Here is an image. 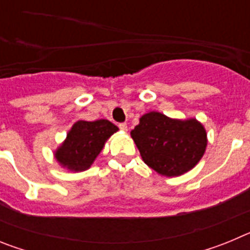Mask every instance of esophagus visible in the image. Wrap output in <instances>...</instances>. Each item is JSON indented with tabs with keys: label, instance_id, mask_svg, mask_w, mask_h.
<instances>
[{
	"label": "esophagus",
	"instance_id": "esophagus-1",
	"mask_svg": "<svg viewBox=\"0 0 250 250\" xmlns=\"http://www.w3.org/2000/svg\"><path fill=\"white\" fill-rule=\"evenodd\" d=\"M119 127H120V130H123V131H127V125L125 123L119 124Z\"/></svg>",
	"mask_w": 250,
	"mask_h": 250
}]
</instances>
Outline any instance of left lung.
I'll return each instance as SVG.
<instances>
[{"label":"left lung","mask_w":250,"mask_h":250,"mask_svg":"<svg viewBox=\"0 0 250 250\" xmlns=\"http://www.w3.org/2000/svg\"><path fill=\"white\" fill-rule=\"evenodd\" d=\"M130 135L145 164L167 178L193 169L208 145L207 130L195 118L173 119L159 111L143 115Z\"/></svg>","instance_id":"left-lung-1"}]
</instances>
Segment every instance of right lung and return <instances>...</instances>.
<instances>
[{"label": "right lung", "mask_w": 250, "mask_h": 250, "mask_svg": "<svg viewBox=\"0 0 250 250\" xmlns=\"http://www.w3.org/2000/svg\"><path fill=\"white\" fill-rule=\"evenodd\" d=\"M119 127L109 120H79L68 130L65 140L54 151L59 165L68 171L80 173L90 169L103 151L106 141Z\"/></svg>", "instance_id": "add662e5"}]
</instances>
